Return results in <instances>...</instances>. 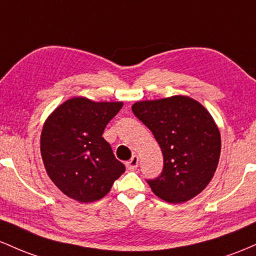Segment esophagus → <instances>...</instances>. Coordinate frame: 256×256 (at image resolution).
I'll use <instances>...</instances> for the list:
<instances>
[{
  "label": "esophagus",
  "instance_id": "esophagus-1",
  "mask_svg": "<svg viewBox=\"0 0 256 256\" xmlns=\"http://www.w3.org/2000/svg\"><path fill=\"white\" fill-rule=\"evenodd\" d=\"M138 164H139V157H138L136 154H134V156L132 157L127 163H126V166H127L129 170H134V169H136Z\"/></svg>",
  "mask_w": 256,
  "mask_h": 256
}]
</instances>
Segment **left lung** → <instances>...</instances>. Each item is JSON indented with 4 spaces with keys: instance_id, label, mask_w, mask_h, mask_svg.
<instances>
[{
    "instance_id": "8db88e82",
    "label": "left lung",
    "mask_w": 256,
    "mask_h": 256,
    "mask_svg": "<svg viewBox=\"0 0 256 256\" xmlns=\"http://www.w3.org/2000/svg\"><path fill=\"white\" fill-rule=\"evenodd\" d=\"M132 110L163 154L162 173L146 180L152 192L174 204L200 194L214 176L221 151L220 132L210 114L182 96L138 102Z\"/></svg>"
}]
</instances>
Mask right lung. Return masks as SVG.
Wrapping results in <instances>:
<instances>
[{"label":"right lung","mask_w":256,"mask_h":256,"mask_svg":"<svg viewBox=\"0 0 256 256\" xmlns=\"http://www.w3.org/2000/svg\"><path fill=\"white\" fill-rule=\"evenodd\" d=\"M123 102L66 100L48 117L41 134V156L48 176L62 194L82 203L108 194L126 166L102 138Z\"/></svg>","instance_id":"obj_1"}]
</instances>
